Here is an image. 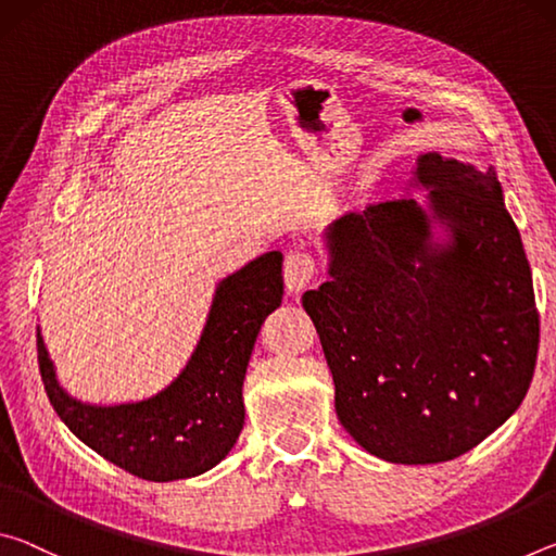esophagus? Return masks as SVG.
Segmentation results:
<instances>
[{"label":"esophagus","mask_w":556,"mask_h":556,"mask_svg":"<svg viewBox=\"0 0 556 556\" xmlns=\"http://www.w3.org/2000/svg\"><path fill=\"white\" fill-rule=\"evenodd\" d=\"M316 275V262L306 250H291L285 257V285L289 294H301Z\"/></svg>","instance_id":"1"}]
</instances>
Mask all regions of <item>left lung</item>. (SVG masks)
I'll use <instances>...</instances> for the list:
<instances>
[{
    "label": "left lung",
    "mask_w": 556,
    "mask_h": 556,
    "mask_svg": "<svg viewBox=\"0 0 556 556\" xmlns=\"http://www.w3.org/2000/svg\"><path fill=\"white\" fill-rule=\"evenodd\" d=\"M414 199L345 213L326 232L331 265L301 296L357 444L392 464H441L520 407L540 348V314L520 232L493 168L419 156ZM447 225L446 245L430 225Z\"/></svg>",
    "instance_id": "left-lung-1"
}]
</instances>
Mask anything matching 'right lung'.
<instances>
[{
	"mask_svg": "<svg viewBox=\"0 0 556 556\" xmlns=\"http://www.w3.org/2000/svg\"><path fill=\"white\" fill-rule=\"evenodd\" d=\"M281 294V252H267L223 279L184 372L154 397L115 407L73 400L55 380L43 338L36 333L46 394L83 444L131 476L166 483L205 473L240 437L244 372Z\"/></svg>",
	"mask_w": 556,
	"mask_h": 556,
	"instance_id": "1",
	"label": "right lung"
}]
</instances>
